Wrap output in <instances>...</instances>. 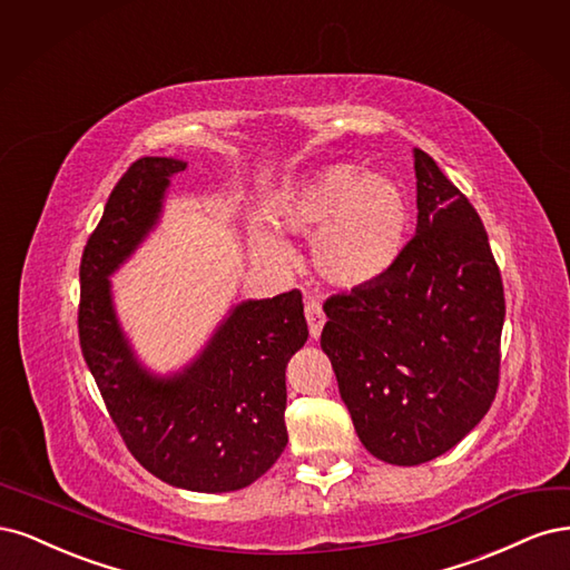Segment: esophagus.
Masks as SVG:
<instances>
[{
	"mask_svg": "<svg viewBox=\"0 0 570 570\" xmlns=\"http://www.w3.org/2000/svg\"><path fill=\"white\" fill-rule=\"evenodd\" d=\"M305 320H307V326H309V336L317 341L320 334H322V328H324L326 315H324L322 305H320L315 298H309V301L305 303Z\"/></svg>",
	"mask_w": 570,
	"mask_h": 570,
	"instance_id": "34e87169",
	"label": "esophagus"
}]
</instances>
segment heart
I'll list each match as a JSON object with an SVG mask.
<instances>
[{
    "label": "heart",
    "mask_w": 570,
    "mask_h": 570,
    "mask_svg": "<svg viewBox=\"0 0 570 570\" xmlns=\"http://www.w3.org/2000/svg\"><path fill=\"white\" fill-rule=\"evenodd\" d=\"M272 225L282 234L312 236V265L338 288H362L389 274L405 250L412 210L391 175L357 163H328L274 198ZM255 258L286 267L291 248L267 227L250 234Z\"/></svg>",
    "instance_id": "obj_1"
}]
</instances>
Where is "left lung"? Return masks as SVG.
Returning a JSON list of instances; mask_svg holds the SVG:
<instances>
[{
    "mask_svg": "<svg viewBox=\"0 0 570 570\" xmlns=\"http://www.w3.org/2000/svg\"><path fill=\"white\" fill-rule=\"evenodd\" d=\"M416 234L379 282L332 296L322 351L362 445L416 466L488 414L500 381L504 288L469 198L414 149Z\"/></svg>",
    "mask_w": 570,
    "mask_h": 570,
    "instance_id": "obj_1",
    "label": "left lung"
}]
</instances>
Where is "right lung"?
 Segmentation results:
<instances>
[{
	"mask_svg": "<svg viewBox=\"0 0 570 570\" xmlns=\"http://www.w3.org/2000/svg\"><path fill=\"white\" fill-rule=\"evenodd\" d=\"M179 158L132 163L91 232L80 263V347L127 450L156 479L194 492L255 483L288 443L286 364L307 341L301 291L244 301L181 372L137 360L116 315L111 274L158 225Z\"/></svg>",
	"mask_w": 570,
	"mask_h": 570,
	"instance_id": "right-lung-1",
	"label": "right lung"
}]
</instances>
